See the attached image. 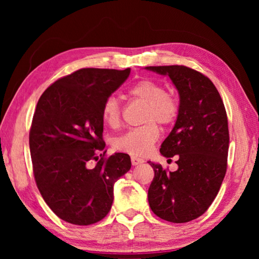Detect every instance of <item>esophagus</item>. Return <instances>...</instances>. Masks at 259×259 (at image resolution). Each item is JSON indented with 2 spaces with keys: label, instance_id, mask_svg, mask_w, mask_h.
Instances as JSON below:
<instances>
[{
  "label": "esophagus",
  "instance_id": "34e87169",
  "mask_svg": "<svg viewBox=\"0 0 259 259\" xmlns=\"http://www.w3.org/2000/svg\"><path fill=\"white\" fill-rule=\"evenodd\" d=\"M131 163H133V165H138L144 163V160L137 156H131Z\"/></svg>",
  "mask_w": 259,
  "mask_h": 259
}]
</instances>
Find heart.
<instances>
[{
    "label": "heart",
    "mask_w": 259,
    "mask_h": 259,
    "mask_svg": "<svg viewBox=\"0 0 259 259\" xmlns=\"http://www.w3.org/2000/svg\"><path fill=\"white\" fill-rule=\"evenodd\" d=\"M130 95L134 98L146 104L144 115L146 124L129 129L114 140V147L120 152H125L134 156L146 155L159 139L160 131L153 121L162 125H169L177 119L179 105L172 96L166 94L165 88L152 80H142L131 88ZM121 104L114 96L104 102L102 115L105 123L115 128L121 122Z\"/></svg>",
    "instance_id": "1"
}]
</instances>
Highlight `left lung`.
Returning a JSON list of instances; mask_svg holds the SVG:
<instances>
[{
	"instance_id": "left-lung-1",
	"label": "left lung",
	"mask_w": 259,
	"mask_h": 259,
	"mask_svg": "<svg viewBox=\"0 0 259 259\" xmlns=\"http://www.w3.org/2000/svg\"><path fill=\"white\" fill-rule=\"evenodd\" d=\"M169 76L179 95V112L171 133L161 144L164 157L177 155L176 171L148 163L154 178L148 203L157 217L187 223L203 214L218 194L226 174L229 124L224 103L207 76L186 66H150Z\"/></svg>"
}]
</instances>
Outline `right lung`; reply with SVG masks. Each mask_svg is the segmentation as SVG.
I'll list each match as a JSON object with an SVG mask.
<instances>
[{
  "mask_svg": "<svg viewBox=\"0 0 259 259\" xmlns=\"http://www.w3.org/2000/svg\"><path fill=\"white\" fill-rule=\"evenodd\" d=\"M130 68H82L42 94L29 131V150L38 191L57 216L74 225L95 224L111 210L114 184L131 168L130 156H103L104 102ZM102 156L95 168L91 159Z\"/></svg>",
  "mask_w": 259,
  "mask_h": 259,
  "instance_id": "add662e5",
  "label": "right lung"
}]
</instances>
